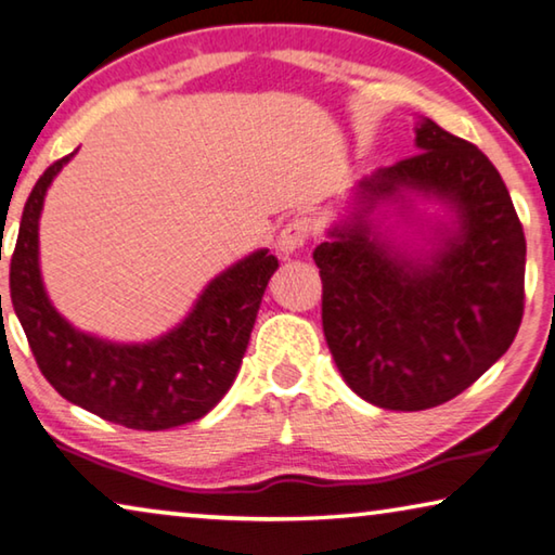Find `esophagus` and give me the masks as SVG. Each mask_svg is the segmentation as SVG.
I'll use <instances>...</instances> for the list:
<instances>
[{
    "label": "esophagus",
    "instance_id": "esophagus-1",
    "mask_svg": "<svg viewBox=\"0 0 555 555\" xmlns=\"http://www.w3.org/2000/svg\"><path fill=\"white\" fill-rule=\"evenodd\" d=\"M307 238H310V223H307L305 218H293L278 235V250L283 253L285 258H289L293 253L302 248Z\"/></svg>",
    "mask_w": 555,
    "mask_h": 555
}]
</instances>
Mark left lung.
<instances>
[{"label": "left lung", "instance_id": "8db88e82", "mask_svg": "<svg viewBox=\"0 0 555 555\" xmlns=\"http://www.w3.org/2000/svg\"><path fill=\"white\" fill-rule=\"evenodd\" d=\"M413 157L359 181V206L314 248L322 326L353 393L386 411L460 396L512 347L524 314L526 238L508 189L482 150L415 127ZM403 191L448 203L459 231L430 257L393 251L365 216Z\"/></svg>", "mask_w": 555, "mask_h": 555}]
</instances>
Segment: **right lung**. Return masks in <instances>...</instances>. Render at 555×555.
Masks as SVG:
<instances>
[{
	"mask_svg": "<svg viewBox=\"0 0 555 555\" xmlns=\"http://www.w3.org/2000/svg\"><path fill=\"white\" fill-rule=\"evenodd\" d=\"M76 152L43 171L26 198L9 268L14 312L49 384L86 411L132 430H167L204 417L238 374L278 258L256 250L206 285L194 310L165 337L113 344L70 326L51 305L39 270V218L53 177Z\"/></svg>",
	"mask_w": 555,
	"mask_h": 555,
	"instance_id": "obj_1",
	"label": "right lung"
}]
</instances>
